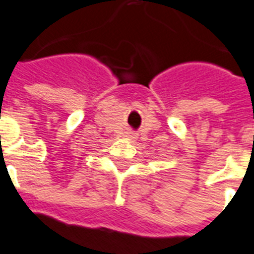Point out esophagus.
<instances>
[{
  "label": "esophagus",
  "instance_id": "esophagus-1",
  "mask_svg": "<svg viewBox=\"0 0 254 254\" xmlns=\"http://www.w3.org/2000/svg\"><path fill=\"white\" fill-rule=\"evenodd\" d=\"M129 138H131V139H134V138H135V136H134L133 134H130V135H129Z\"/></svg>",
  "mask_w": 254,
  "mask_h": 254
}]
</instances>
